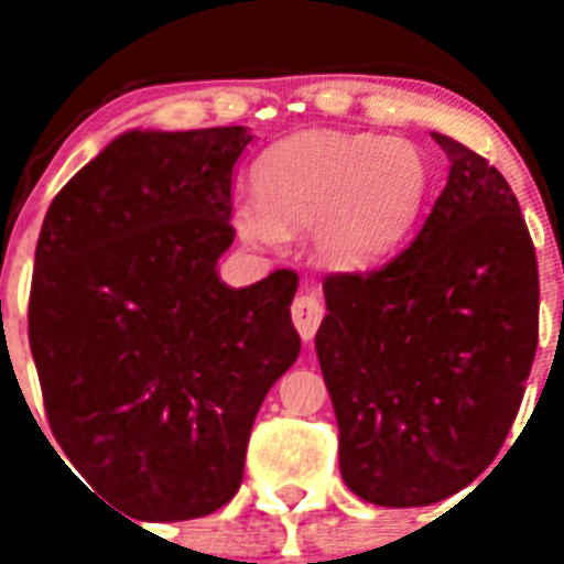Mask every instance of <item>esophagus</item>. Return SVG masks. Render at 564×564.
Segmentation results:
<instances>
[{
  "label": "esophagus",
  "instance_id": "34e87169",
  "mask_svg": "<svg viewBox=\"0 0 564 564\" xmlns=\"http://www.w3.org/2000/svg\"><path fill=\"white\" fill-rule=\"evenodd\" d=\"M291 316L299 336L311 341L316 336L318 325H322V318H325V305H322V299L316 293H305V296H296V302L291 305Z\"/></svg>",
  "mask_w": 564,
  "mask_h": 564
}]
</instances>
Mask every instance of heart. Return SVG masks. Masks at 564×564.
I'll use <instances>...</instances> for the list:
<instances>
[{"instance_id": "1", "label": "heart", "mask_w": 564, "mask_h": 564, "mask_svg": "<svg viewBox=\"0 0 564 564\" xmlns=\"http://www.w3.org/2000/svg\"><path fill=\"white\" fill-rule=\"evenodd\" d=\"M430 183L426 154L401 138L296 134L257 163V200L234 206V228L253 248H279L288 231L313 228L325 265L367 268L412 231Z\"/></svg>"}]
</instances>
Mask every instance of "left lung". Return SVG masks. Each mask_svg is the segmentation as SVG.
Segmentation results:
<instances>
[{
  "mask_svg": "<svg viewBox=\"0 0 564 564\" xmlns=\"http://www.w3.org/2000/svg\"><path fill=\"white\" fill-rule=\"evenodd\" d=\"M449 181L401 253L325 279L316 356L352 495L432 506L491 466L520 412L540 336L536 253L486 158L432 132Z\"/></svg>",
  "mask_w": 564,
  "mask_h": 564,
  "instance_id": "1",
  "label": "left lung"
}]
</instances>
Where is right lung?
<instances>
[{"mask_svg": "<svg viewBox=\"0 0 564 564\" xmlns=\"http://www.w3.org/2000/svg\"><path fill=\"white\" fill-rule=\"evenodd\" d=\"M246 127L118 134L56 194L28 336L50 430L87 486L138 520L237 495L253 417L302 350L293 271L228 288Z\"/></svg>", "mask_w": 564, "mask_h": 564, "instance_id": "1", "label": "right lung"}]
</instances>
